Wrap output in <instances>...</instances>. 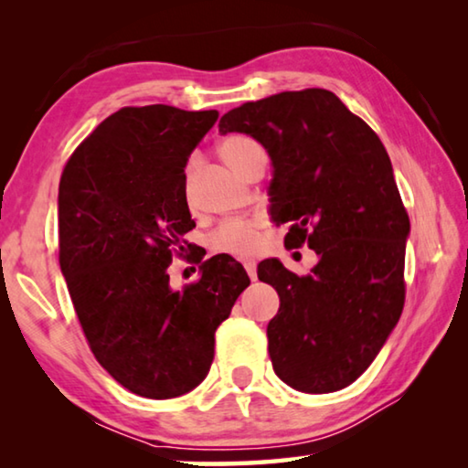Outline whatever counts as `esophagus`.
Listing matches in <instances>:
<instances>
[{"instance_id": "1", "label": "esophagus", "mask_w": 468, "mask_h": 468, "mask_svg": "<svg viewBox=\"0 0 468 468\" xmlns=\"http://www.w3.org/2000/svg\"><path fill=\"white\" fill-rule=\"evenodd\" d=\"M245 266V272H248V276L251 281L258 279V272H256V262H251V260H248V262H243Z\"/></svg>"}]
</instances>
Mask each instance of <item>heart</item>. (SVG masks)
<instances>
[{
  "mask_svg": "<svg viewBox=\"0 0 468 468\" xmlns=\"http://www.w3.org/2000/svg\"><path fill=\"white\" fill-rule=\"evenodd\" d=\"M218 153L229 167L243 173L256 158L264 156L262 146L250 136H227L218 144ZM212 251L227 256L250 258L260 250V218L235 217L220 223L208 237Z\"/></svg>",
  "mask_w": 468,
  "mask_h": 468,
  "instance_id": "1",
  "label": "heart"
}]
</instances>
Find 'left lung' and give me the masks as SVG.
Instances as JSON below:
<instances>
[{
    "mask_svg": "<svg viewBox=\"0 0 468 468\" xmlns=\"http://www.w3.org/2000/svg\"><path fill=\"white\" fill-rule=\"evenodd\" d=\"M220 133L256 138L272 161L271 215L284 241L318 253L299 276L264 260L258 279L281 297L268 353L284 384L336 392L376 359L405 305L409 215L382 140L335 92L305 89L243 102Z\"/></svg>",
    "mask_w": 468,
    "mask_h": 468,
    "instance_id": "obj_1",
    "label": "left lung"
}]
</instances>
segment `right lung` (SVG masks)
<instances>
[{
  "label": "right lung",
  "instance_id": "obj_1",
  "mask_svg": "<svg viewBox=\"0 0 468 468\" xmlns=\"http://www.w3.org/2000/svg\"><path fill=\"white\" fill-rule=\"evenodd\" d=\"M218 111L123 107L74 150L59 179V266L90 351L109 376L146 399L202 382L215 332L250 284L220 253L181 291L167 268L192 231L186 163Z\"/></svg>",
  "mask_w": 468,
  "mask_h": 468
}]
</instances>
